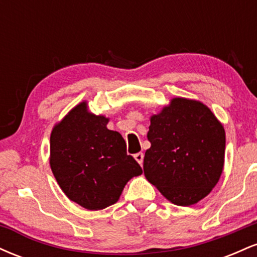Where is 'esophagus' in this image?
I'll list each match as a JSON object with an SVG mask.
<instances>
[{
    "label": "esophagus",
    "mask_w": 257,
    "mask_h": 257,
    "mask_svg": "<svg viewBox=\"0 0 257 257\" xmlns=\"http://www.w3.org/2000/svg\"><path fill=\"white\" fill-rule=\"evenodd\" d=\"M134 158L137 159L138 163L140 164V166H143V162H144V153H143V152H138V153H135V155H134Z\"/></svg>",
    "instance_id": "esophagus-1"
}]
</instances>
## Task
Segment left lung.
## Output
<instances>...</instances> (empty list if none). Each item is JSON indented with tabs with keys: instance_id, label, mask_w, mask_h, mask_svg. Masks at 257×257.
I'll return each mask as SVG.
<instances>
[{
	"instance_id": "8db88e82",
	"label": "left lung",
	"mask_w": 257,
	"mask_h": 257,
	"mask_svg": "<svg viewBox=\"0 0 257 257\" xmlns=\"http://www.w3.org/2000/svg\"><path fill=\"white\" fill-rule=\"evenodd\" d=\"M147 139L144 173L168 200L188 206L210 193L223 169L226 137L204 104L173 99L151 117Z\"/></svg>"
}]
</instances>
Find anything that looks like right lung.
<instances>
[{"label": "right lung", "instance_id": "right-lung-1", "mask_svg": "<svg viewBox=\"0 0 257 257\" xmlns=\"http://www.w3.org/2000/svg\"><path fill=\"white\" fill-rule=\"evenodd\" d=\"M108 118L72 108L51 135V168L59 186L72 202L88 210L114 204L126 182L143 174L126 155L124 139L107 129Z\"/></svg>", "mask_w": 257, "mask_h": 257}]
</instances>
